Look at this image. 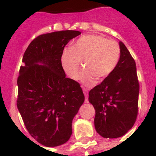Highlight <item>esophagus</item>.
I'll return each instance as SVG.
<instances>
[{
	"label": "esophagus",
	"instance_id": "obj_1",
	"mask_svg": "<svg viewBox=\"0 0 156 156\" xmlns=\"http://www.w3.org/2000/svg\"><path fill=\"white\" fill-rule=\"evenodd\" d=\"M83 94H84L85 98H86V99H85V102L88 103V99H87V97H88V90H87V88H83Z\"/></svg>",
	"mask_w": 156,
	"mask_h": 156
}]
</instances>
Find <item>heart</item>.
<instances>
[{"label": "heart", "mask_w": 156, "mask_h": 156, "mask_svg": "<svg viewBox=\"0 0 156 156\" xmlns=\"http://www.w3.org/2000/svg\"><path fill=\"white\" fill-rule=\"evenodd\" d=\"M120 55V46L115 41L101 35H84L71 48H65L61 55V65L70 79L77 80L82 62L84 69L80 75V80L86 86H91L94 77L105 79L114 71Z\"/></svg>", "instance_id": "obj_1"}]
</instances>
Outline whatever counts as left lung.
Instances as JSON below:
<instances>
[{"label":"left lung","instance_id":"8db88e82","mask_svg":"<svg viewBox=\"0 0 156 156\" xmlns=\"http://www.w3.org/2000/svg\"><path fill=\"white\" fill-rule=\"evenodd\" d=\"M121 55L114 71L89 92L95 109L96 131L105 138L122 137L133 127L138 112L139 82L134 59L119 41Z\"/></svg>","mask_w":156,"mask_h":156}]
</instances>
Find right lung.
I'll list each match as a JSON object with an SVG mask.
<instances>
[{
  "label": "right lung",
  "instance_id": "1",
  "mask_svg": "<svg viewBox=\"0 0 156 156\" xmlns=\"http://www.w3.org/2000/svg\"><path fill=\"white\" fill-rule=\"evenodd\" d=\"M80 34L62 30L40 35L23 55L17 80V108L30 134L46 147L68 141L73 119L84 101L80 83L66 77L61 65L66 45Z\"/></svg>",
  "mask_w": 156,
  "mask_h": 156
}]
</instances>
